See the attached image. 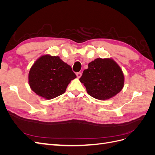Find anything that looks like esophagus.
I'll return each instance as SVG.
<instances>
[{
    "instance_id": "1",
    "label": "esophagus",
    "mask_w": 155,
    "mask_h": 155,
    "mask_svg": "<svg viewBox=\"0 0 155 155\" xmlns=\"http://www.w3.org/2000/svg\"><path fill=\"white\" fill-rule=\"evenodd\" d=\"M81 75H82V74H81V72H77V73H76V76H77V77H78V78H80V77L81 76Z\"/></svg>"
}]
</instances>
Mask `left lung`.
<instances>
[{
	"label": "left lung",
	"mask_w": 155,
	"mask_h": 155,
	"mask_svg": "<svg viewBox=\"0 0 155 155\" xmlns=\"http://www.w3.org/2000/svg\"><path fill=\"white\" fill-rule=\"evenodd\" d=\"M89 95L97 100L110 99L124 87L122 70L113 59L97 58L88 64L79 79Z\"/></svg>",
	"instance_id": "obj_1"
}]
</instances>
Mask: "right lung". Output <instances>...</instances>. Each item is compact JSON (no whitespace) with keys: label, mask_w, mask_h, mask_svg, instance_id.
Masks as SVG:
<instances>
[{"label":"right lung","mask_w":155,"mask_h":155,"mask_svg":"<svg viewBox=\"0 0 155 155\" xmlns=\"http://www.w3.org/2000/svg\"><path fill=\"white\" fill-rule=\"evenodd\" d=\"M76 78L71 67L58 56L45 55L31 67L28 82L36 94L51 100L64 93L70 82Z\"/></svg>","instance_id":"add662e5"}]
</instances>
